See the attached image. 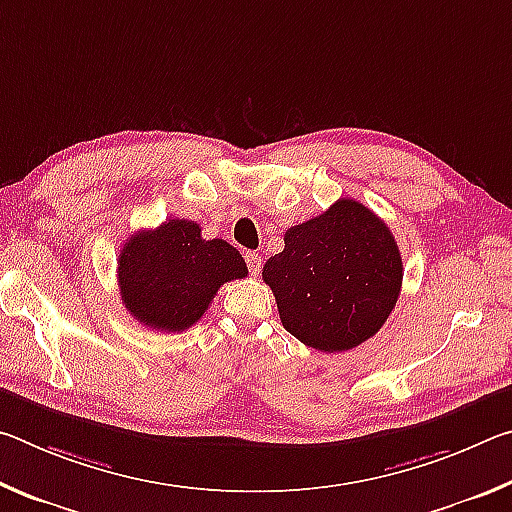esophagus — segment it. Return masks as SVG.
I'll return each mask as SVG.
<instances>
[{"mask_svg":"<svg viewBox=\"0 0 512 512\" xmlns=\"http://www.w3.org/2000/svg\"><path fill=\"white\" fill-rule=\"evenodd\" d=\"M244 257H246L248 271L253 273V275H259V271H262V257H259L257 253H253V250H248V253H246Z\"/></svg>","mask_w":512,"mask_h":512,"instance_id":"34e87169","label":"esophagus"}]
</instances>
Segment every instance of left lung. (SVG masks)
Returning <instances> with one entry per match:
<instances>
[{
    "mask_svg": "<svg viewBox=\"0 0 512 512\" xmlns=\"http://www.w3.org/2000/svg\"><path fill=\"white\" fill-rule=\"evenodd\" d=\"M402 255L388 225L341 198L284 235L264 264L287 332L320 352H345L375 336L402 289Z\"/></svg>",
    "mask_w": 512,
    "mask_h": 512,
    "instance_id": "obj_1",
    "label": "left lung"
}]
</instances>
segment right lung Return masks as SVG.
Instances as JSON below:
<instances>
[{"mask_svg": "<svg viewBox=\"0 0 512 512\" xmlns=\"http://www.w3.org/2000/svg\"><path fill=\"white\" fill-rule=\"evenodd\" d=\"M126 311L158 332H183L201 320L221 284L244 280L248 266L223 239H203L198 223L169 219L135 232L117 259Z\"/></svg>", "mask_w": 512, "mask_h": 512, "instance_id": "add662e5", "label": "right lung"}]
</instances>
